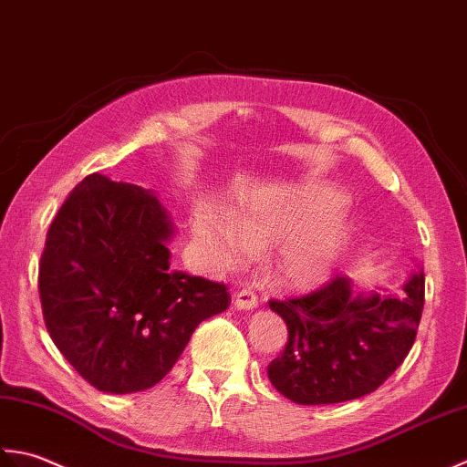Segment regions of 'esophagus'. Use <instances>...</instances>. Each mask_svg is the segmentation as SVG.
<instances>
[{"label": "esophagus", "instance_id": "obj_1", "mask_svg": "<svg viewBox=\"0 0 467 467\" xmlns=\"http://www.w3.org/2000/svg\"><path fill=\"white\" fill-rule=\"evenodd\" d=\"M260 304V298L258 294H255L254 290L250 288H244L235 294V306L240 310H252Z\"/></svg>", "mask_w": 467, "mask_h": 467}]
</instances>
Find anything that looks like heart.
I'll list each match as a JSON object with an SVG mask.
<instances>
[{
    "mask_svg": "<svg viewBox=\"0 0 467 467\" xmlns=\"http://www.w3.org/2000/svg\"><path fill=\"white\" fill-rule=\"evenodd\" d=\"M347 197L332 187H306L264 199L234 217L202 205L193 217L197 244L217 270H237L255 250L277 247L274 274L290 288L317 286L335 270L348 244L350 223L340 212Z\"/></svg>",
    "mask_w": 467,
    "mask_h": 467,
    "instance_id": "heart-1",
    "label": "heart"
}]
</instances>
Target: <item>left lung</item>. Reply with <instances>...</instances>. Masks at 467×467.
Instances as JSON below:
<instances>
[{"label": "left lung", "mask_w": 467, "mask_h": 467, "mask_svg": "<svg viewBox=\"0 0 467 467\" xmlns=\"http://www.w3.org/2000/svg\"><path fill=\"white\" fill-rule=\"evenodd\" d=\"M401 294H353L345 275L284 300H270L288 327L282 353L268 365L278 391L298 405H330L373 393L411 350L425 302L417 272Z\"/></svg>", "instance_id": "1"}]
</instances>
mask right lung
<instances>
[{"mask_svg": "<svg viewBox=\"0 0 467 467\" xmlns=\"http://www.w3.org/2000/svg\"><path fill=\"white\" fill-rule=\"evenodd\" d=\"M173 227L159 199L99 173L76 185L50 223L37 272L54 345L102 393L157 385L230 288L173 270Z\"/></svg>", "mask_w": 467, "mask_h": 467, "instance_id": "add662e5", "label": "right lung"}]
</instances>
